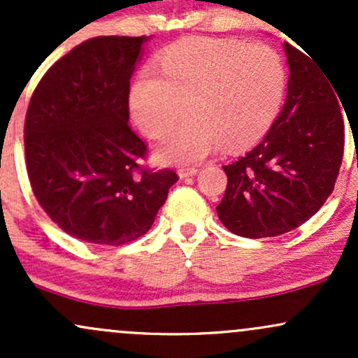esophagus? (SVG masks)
Here are the masks:
<instances>
[{
    "label": "esophagus",
    "mask_w": 358,
    "mask_h": 358,
    "mask_svg": "<svg viewBox=\"0 0 358 358\" xmlns=\"http://www.w3.org/2000/svg\"><path fill=\"white\" fill-rule=\"evenodd\" d=\"M196 168H180L178 170V176L180 178H188V176H193L196 175Z\"/></svg>",
    "instance_id": "obj_1"
}]
</instances>
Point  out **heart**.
I'll return each mask as SVG.
<instances>
[{"instance_id":"heart-1","label":"heart","mask_w":358,"mask_h":358,"mask_svg":"<svg viewBox=\"0 0 358 358\" xmlns=\"http://www.w3.org/2000/svg\"><path fill=\"white\" fill-rule=\"evenodd\" d=\"M159 74L143 69L129 90L139 129L158 138L185 113L192 117L163 136L156 155L166 163H196L220 145L245 148L268 133L286 94V64L264 43L187 38L162 52Z\"/></svg>"}]
</instances>
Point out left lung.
I'll return each instance as SVG.
<instances>
[{
    "instance_id": "obj_1",
    "label": "left lung",
    "mask_w": 358,
    "mask_h": 358,
    "mask_svg": "<svg viewBox=\"0 0 358 358\" xmlns=\"http://www.w3.org/2000/svg\"><path fill=\"white\" fill-rule=\"evenodd\" d=\"M289 77L285 106L266 136L224 168L217 205L232 234L262 239L305 224L334 192L343 156V119L327 73L282 43Z\"/></svg>"
}]
</instances>
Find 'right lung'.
I'll return each instance as SVG.
<instances>
[{"mask_svg": "<svg viewBox=\"0 0 358 358\" xmlns=\"http://www.w3.org/2000/svg\"><path fill=\"white\" fill-rule=\"evenodd\" d=\"M151 36H97L53 64L24 119L31 188L69 236L99 245L136 241L153 225L171 170H141L146 146L127 126L129 80Z\"/></svg>", "mask_w": 358, "mask_h": 358, "instance_id": "1", "label": "right lung"}]
</instances>
